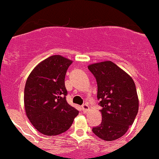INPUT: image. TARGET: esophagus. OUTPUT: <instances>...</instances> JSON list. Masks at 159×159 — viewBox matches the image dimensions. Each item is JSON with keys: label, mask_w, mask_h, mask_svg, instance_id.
Here are the masks:
<instances>
[{"label": "esophagus", "mask_w": 159, "mask_h": 159, "mask_svg": "<svg viewBox=\"0 0 159 159\" xmlns=\"http://www.w3.org/2000/svg\"><path fill=\"white\" fill-rule=\"evenodd\" d=\"M89 109H90V107H89V105H87V104H84V105H82V111L84 113L88 111Z\"/></svg>", "instance_id": "34e87169"}]
</instances>
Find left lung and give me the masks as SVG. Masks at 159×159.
Listing matches in <instances>:
<instances>
[{
	"label": "left lung",
	"instance_id": "left-lung-1",
	"mask_svg": "<svg viewBox=\"0 0 159 159\" xmlns=\"http://www.w3.org/2000/svg\"><path fill=\"white\" fill-rule=\"evenodd\" d=\"M97 82V98L102 108V123L93 128L101 139L111 141L121 138L132 125L138 112L135 84L130 76L111 61L88 66Z\"/></svg>",
	"mask_w": 159,
	"mask_h": 159
}]
</instances>
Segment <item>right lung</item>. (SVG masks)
<instances>
[{"label":"right lung","instance_id":"right-lung-1","mask_svg":"<svg viewBox=\"0 0 159 159\" xmlns=\"http://www.w3.org/2000/svg\"><path fill=\"white\" fill-rule=\"evenodd\" d=\"M72 61L61 55L49 57L27 78L24 93L26 114L34 128L45 135L68 130L78 111L66 102L65 76Z\"/></svg>","mask_w":159,"mask_h":159}]
</instances>
